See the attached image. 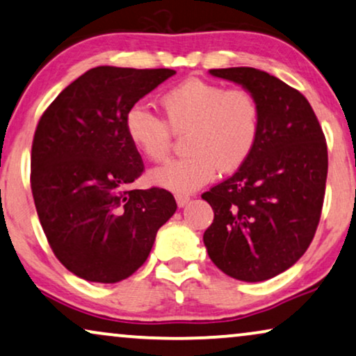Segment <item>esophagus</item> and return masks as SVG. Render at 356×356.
<instances>
[{
    "label": "esophagus",
    "instance_id": "1",
    "mask_svg": "<svg viewBox=\"0 0 356 356\" xmlns=\"http://www.w3.org/2000/svg\"><path fill=\"white\" fill-rule=\"evenodd\" d=\"M175 199H177V204L179 207H184L189 201H191V197H189L188 194H177Z\"/></svg>",
    "mask_w": 356,
    "mask_h": 356
}]
</instances>
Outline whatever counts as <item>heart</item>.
<instances>
[{
	"label": "heart",
	"mask_w": 356,
	"mask_h": 356,
	"mask_svg": "<svg viewBox=\"0 0 356 356\" xmlns=\"http://www.w3.org/2000/svg\"><path fill=\"white\" fill-rule=\"evenodd\" d=\"M165 120L144 105L126 113V134L150 162H163L175 134L188 154L150 172V181L177 194L191 193L220 170L232 173L250 159L261 131V104L251 89L189 79L162 97Z\"/></svg>",
	"instance_id": "1"
}]
</instances>
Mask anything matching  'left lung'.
<instances>
[{
    "label": "left lung",
    "mask_w": 356,
    "mask_h": 356,
    "mask_svg": "<svg viewBox=\"0 0 356 356\" xmlns=\"http://www.w3.org/2000/svg\"><path fill=\"white\" fill-rule=\"evenodd\" d=\"M248 87L261 104L256 147L240 170L202 194L213 209L209 257L243 282L279 275L305 254L323 211L327 144L309 102L254 67L211 70Z\"/></svg>",
    "instance_id": "1"
}]
</instances>
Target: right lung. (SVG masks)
I'll return each instance as SVG.
<instances>
[{
  "label": "right lung",
  "mask_w": 356,
  "mask_h": 356,
  "mask_svg": "<svg viewBox=\"0 0 356 356\" xmlns=\"http://www.w3.org/2000/svg\"><path fill=\"white\" fill-rule=\"evenodd\" d=\"M173 74L167 67H92L38 121L31 155L33 202L58 261L81 279H128L177 211L167 189L129 188L144 163L124 128L131 106Z\"/></svg>",
  "instance_id": "right-lung-1"
}]
</instances>
